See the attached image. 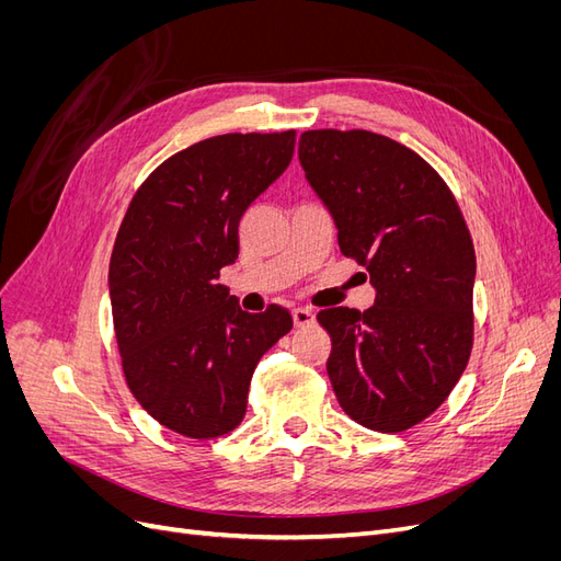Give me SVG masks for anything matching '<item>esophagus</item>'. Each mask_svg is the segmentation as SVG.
<instances>
[{"mask_svg": "<svg viewBox=\"0 0 561 561\" xmlns=\"http://www.w3.org/2000/svg\"><path fill=\"white\" fill-rule=\"evenodd\" d=\"M293 318H295V325L297 328H307V325H311V322L316 320V313L311 311V309H295L293 311Z\"/></svg>", "mask_w": 561, "mask_h": 561, "instance_id": "34e87169", "label": "esophagus"}]
</instances>
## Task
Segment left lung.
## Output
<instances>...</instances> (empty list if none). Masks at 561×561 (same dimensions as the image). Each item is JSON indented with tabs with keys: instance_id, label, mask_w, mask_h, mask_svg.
Returning a JSON list of instances; mask_svg holds the SVG:
<instances>
[{
	"instance_id": "obj_1",
	"label": "left lung",
	"mask_w": 561,
	"mask_h": 561,
	"mask_svg": "<svg viewBox=\"0 0 561 561\" xmlns=\"http://www.w3.org/2000/svg\"><path fill=\"white\" fill-rule=\"evenodd\" d=\"M299 161L339 229V248L369 271L375 307L322 309L328 375L360 426L402 433L431 416L472 351L474 248L461 208L416 151L369 130H307Z\"/></svg>"
}]
</instances>
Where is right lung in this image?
Segmentation results:
<instances>
[{"label":"right lung","mask_w":561,"mask_h":561,"mask_svg":"<svg viewBox=\"0 0 561 561\" xmlns=\"http://www.w3.org/2000/svg\"><path fill=\"white\" fill-rule=\"evenodd\" d=\"M295 140V130L227 133L186 147L140 184L118 227L110 297L124 377L142 410L184 437L239 426L254 367L293 330L290 311H241L217 278Z\"/></svg>","instance_id":"add662e5"}]
</instances>
